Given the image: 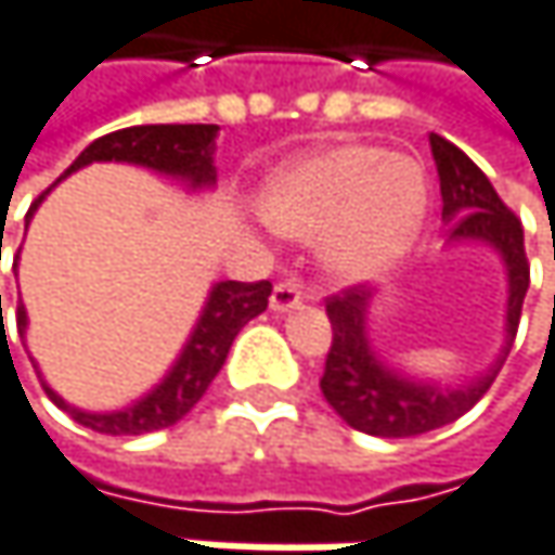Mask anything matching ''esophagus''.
<instances>
[{"label":"esophagus","instance_id":"1","mask_svg":"<svg viewBox=\"0 0 555 555\" xmlns=\"http://www.w3.org/2000/svg\"><path fill=\"white\" fill-rule=\"evenodd\" d=\"M304 307V291L297 281H281L271 294V310L274 312H291Z\"/></svg>","mask_w":555,"mask_h":555}]
</instances>
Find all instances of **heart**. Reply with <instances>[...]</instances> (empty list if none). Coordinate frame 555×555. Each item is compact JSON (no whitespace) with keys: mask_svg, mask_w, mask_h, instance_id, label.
<instances>
[{"mask_svg":"<svg viewBox=\"0 0 555 555\" xmlns=\"http://www.w3.org/2000/svg\"><path fill=\"white\" fill-rule=\"evenodd\" d=\"M258 207L278 233L322 240L325 271L361 284L409 255L431 210V184L412 156L338 143L281 166L261 188Z\"/></svg>","mask_w":555,"mask_h":555,"instance_id":"1","label":"heart"}]
</instances>
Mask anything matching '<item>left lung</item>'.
Segmentation results:
<instances>
[{
  "label": "left lung",
  "instance_id": "left-lung-1",
  "mask_svg": "<svg viewBox=\"0 0 555 555\" xmlns=\"http://www.w3.org/2000/svg\"><path fill=\"white\" fill-rule=\"evenodd\" d=\"M428 140L441 178V220L448 223V245H486L502 258L508 281L505 341L482 374L463 383L405 374L402 367L389 364L371 341V310L377 294L367 287H348L345 294L332 297L325 304L332 322V348L319 386L341 422L374 438H415L466 415L492 386L512 351L530 284L518 217L502 204L492 181L463 150L438 133Z\"/></svg>",
  "mask_w": 555,
  "mask_h": 555
}]
</instances>
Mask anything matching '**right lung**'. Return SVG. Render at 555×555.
<instances>
[{"label":"right lung","instance_id":"obj_1","mask_svg":"<svg viewBox=\"0 0 555 555\" xmlns=\"http://www.w3.org/2000/svg\"><path fill=\"white\" fill-rule=\"evenodd\" d=\"M217 124H140V127H127V130H114L107 137H99L95 143H89L76 163L66 169V175L79 172L92 163H127V166H140L156 175H166L181 181L188 191H210L217 184V166H214V153H217ZM60 175L56 184L66 178ZM50 184L35 207L25 217V230L40 207V201L56 188ZM18 264V258H15ZM268 297H271V284L258 281V284H243V281H217L204 300V310L197 315L184 348L178 351L175 364L166 371V377L156 383L150 392H143L140 399H133L124 409L114 412H89L79 409L73 402H66L50 383L43 380L40 367L37 377L43 383L47 396L69 412L79 425L99 431V435H146V431H159L169 428L175 422H181L207 392V386L220 374L233 338L240 335L248 319H255L258 312L268 310ZM18 332H28V310L25 304H18Z\"/></svg>","mask_w":555,"mask_h":555}]
</instances>
